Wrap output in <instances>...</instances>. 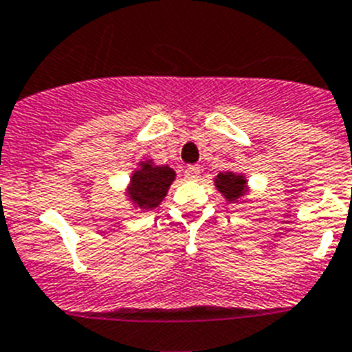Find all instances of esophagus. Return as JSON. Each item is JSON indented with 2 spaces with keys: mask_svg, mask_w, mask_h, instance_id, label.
<instances>
[{
  "mask_svg": "<svg viewBox=\"0 0 352 352\" xmlns=\"http://www.w3.org/2000/svg\"><path fill=\"white\" fill-rule=\"evenodd\" d=\"M199 174H201L199 167H197V165H190V167L185 169V179H197L199 178Z\"/></svg>",
  "mask_w": 352,
  "mask_h": 352,
  "instance_id": "34e87169",
  "label": "esophagus"
}]
</instances>
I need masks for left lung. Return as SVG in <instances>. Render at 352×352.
Masks as SVG:
<instances>
[{"mask_svg": "<svg viewBox=\"0 0 352 352\" xmlns=\"http://www.w3.org/2000/svg\"><path fill=\"white\" fill-rule=\"evenodd\" d=\"M214 185L225 197L226 203H239L250 194L248 179L245 174L234 173V170H225V173L217 174L214 178Z\"/></svg>", "mask_w": 352, "mask_h": 352, "instance_id": "8db88e82", "label": "left lung"}]
</instances>
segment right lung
<instances>
[{
    "label": "right lung",
    "mask_w": 352,
    "mask_h": 352,
    "mask_svg": "<svg viewBox=\"0 0 352 352\" xmlns=\"http://www.w3.org/2000/svg\"><path fill=\"white\" fill-rule=\"evenodd\" d=\"M174 179L176 173L169 165H156L153 160H144L131 173L124 194L135 210L149 212L164 201Z\"/></svg>",
    "instance_id": "add662e5"
}]
</instances>
